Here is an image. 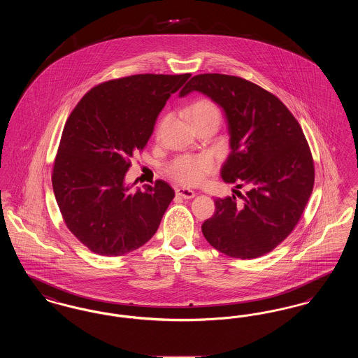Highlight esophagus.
<instances>
[{"label": "esophagus", "instance_id": "34e87169", "mask_svg": "<svg viewBox=\"0 0 358 358\" xmlns=\"http://www.w3.org/2000/svg\"><path fill=\"white\" fill-rule=\"evenodd\" d=\"M176 194L182 197V199H187V200H190V199H193L196 196V193L193 190L187 189V187H177L176 189Z\"/></svg>", "mask_w": 358, "mask_h": 358}]
</instances>
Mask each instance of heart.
Instances as JSON below:
<instances>
[{"label":"heart","mask_w":358,"mask_h":358,"mask_svg":"<svg viewBox=\"0 0 358 358\" xmlns=\"http://www.w3.org/2000/svg\"><path fill=\"white\" fill-rule=\"evenodd\" d=\"M187 115L196 129L208 123L219 126L222 120L219 107L209 99L192 103L187 108ZM213 171L215 162L209 155H180L166 166L168 176L182 185H197Z\"/></svg>","instance_id":"b5f03b06"}]
</instances>
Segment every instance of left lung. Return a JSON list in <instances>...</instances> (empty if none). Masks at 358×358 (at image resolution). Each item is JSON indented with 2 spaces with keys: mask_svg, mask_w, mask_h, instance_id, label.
I'll list each match as a JSON object with an SVG mask.
<instances>
[{
  "mask_svg": "<svg viewBox=\"0 0 358 358\" xmlns=\"http://www.w3.org/2000/svg\"><path fill=\"white\" fill-rule=\"evenodd\" d=\"M200 91L220 104L232 152L222 165L225 182L245 194L216 199L201 231L225 255L255 259L271 252L301 220L314 187V161L301 124L270 91L238 76L201 73L180 91Z\"/></svg>",
  "mask_w": 358,
  "mask_h": 358,
  "instance_id": "1",
  "label": "left lung"
}]
</instances>
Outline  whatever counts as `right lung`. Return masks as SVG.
<instances>
[{
    "mask_svg": "<svg viewBox=\"0 0 358 358\" xmlns=\"http://www.w3.org/2000/svg\"><path fill=\"white\" fill-rule=\"evenodd\" d=\"M190 78L139 73L92 87L64 124L52 187L72 235L94 254L120 256L153 238L174 190L162 180L131 192L124 174L171 94Z\"/></svg>",
    "mask_w": 358,
    "mask_h": 358,
    "instance_id": "obj_1",
    "label": "right lung"
}]
</instances>
